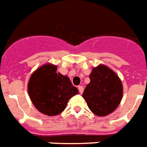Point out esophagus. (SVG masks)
I'll return each instance as SVG.
<instances>
[{
  "label": "esophagus",
  "instance_id": "34e87169",
  "mask_svg": "<svg viewBox=\"0 0 147 147\" xmlns=\"http://www.w3.org/2000/svg\"><path fill=\"white\" fill-rule=\"evenodd\" d=\"M78 90H79V92L80 94H82L83 92V86H78Z\"/></svg>",
  "mask_w": 147,
  "mask_h": 147
}]
</instances>
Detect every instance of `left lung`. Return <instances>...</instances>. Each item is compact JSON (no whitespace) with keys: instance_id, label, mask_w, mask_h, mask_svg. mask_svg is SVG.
<instances>
[{"instance_id":"obj_1","label":"left lung","mask_w":147,"mask_h":147,"mask_svg":"<svg viewBox=\"0 0 147 147\" xmlns=\"http://www.w3.org/2000/svg\"><path fill=\"white\" fill-rule=\"evenodd\" d=\"M90 83L83 96L89 109L98 116H106L116 109L123 95L122 83L118 75L105 65L92 69Z\"/></svg>"}]
</instances>
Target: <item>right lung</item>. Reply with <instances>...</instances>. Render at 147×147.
<instances>
[{"instance_id":"add662e5","label":"right lung","mask_w":147,"mask_h":147,"mask_svg":"<svg viewBox=\"0 0 147 147\" xmlns=\"http://www.w3.org/2000/svg\"><path fill=\"white\" fill-rule=\"evenodd\" d=\"M56 71V66L45 64L32 74L28 83V92L33 105L49 116L61 113L69 99L78 94L70 79Z\"/></svg>"}]
</instances>
